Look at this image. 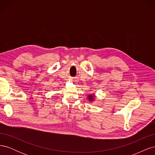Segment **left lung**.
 <instances>
[{
	"label": "left lung",
	"instance_id": "1",
	"mask_svg": "<svg viewBox=\"0 0 155 155\" xmlns=\"http://www.w3.org/2000/svg\"><path fill=\"white\" fill-rule=\"evenodd\" d=\"M93 98H94V96H93V95H90V96H88V100H90L91 101H92Z\"/></svg>",
	"mask_w": 155,
	"mask_h": 155
}]
</instances>
